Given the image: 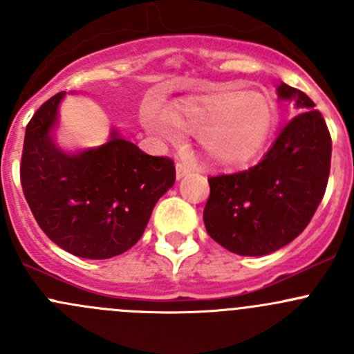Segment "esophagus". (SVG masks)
<instances>
[{
    "mask_svg": "<svg viewBox=\"0 0 354 354\" xmlns=\"http://www.w3.org/2000/svg\"><path fill=\"white\" fill-rule=\"evenodd\" d=\"M192 171H194V167H192L188 162H183V160L176 162V178L178 180H181V178H185L187 174H190Z\"/></svg>",
    "mask_w": 354,
    "mask_h": 354,
    "instance_id": "34e87169",
    "label": "esophagus"
}]
</instances>
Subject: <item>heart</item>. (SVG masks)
Here are the masks:
<instances>
[{"label": "heart", "mask_w": 354, "mask_h": 354, "mask_svg": "<svg viewBox=\"0 0 354 354\" xmlns=\"http://www.w3.org/2000/svg\"><path fill=\"white\" fill-rule=\"evenodd\" d=\"M277 121L267 95L221 88L190 97L176 113L147 114V128L166 140L178 142L183 130L203 137L207 156L219 166H245L263 151Z\"/></svg>", "instance_id": "heart-1"}]
</instances>
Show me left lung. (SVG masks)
<instances>
[{"instance_id":"obj_1","label":"left lung","mask_w":354,"mask_h":354,"mask_svg":"<svg viewBox=\"0 0 354 354\" xmlns=\"http://www.w3.org/2000/svg\"><path fill=\"white\" fill-rule=\"evenodd\" d=\"M279 101L298 116L283 128L257 166L209 178L203 223L214 241L243 257L269 255L308 226L326 194L332 140L315 102L281 82Z\"/></svg>"}]
</instances>
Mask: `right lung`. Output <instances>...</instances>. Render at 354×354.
Wrapping results in <instances>:
<instances>
[{"label":"right lung","instance_id":"obj_1","mask_svg":"<svg viewBox=\"0 0 354 354\" xmlns=\"http://www.w3.org/2000/svg\"><path fill=\"white\" fill-rule=\"evenodd\" d=\"M65 95H53L28 121L20 164L24 195L49 240L82 259H111L140 240L176 169L169 157L145 154L116 128L99 147L62 149L55 130Z\"/></svg>","mask_w":354,"mask_h":354}]
</instances>
